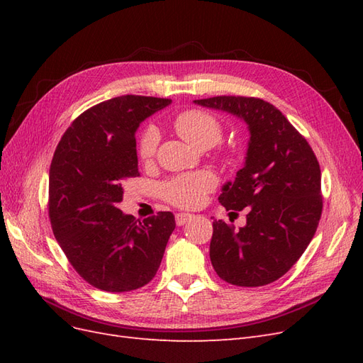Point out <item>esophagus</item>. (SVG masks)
I'll list each match as a JSON object with an SVG mask.
<instances>
[{"label":"esophagus","instance_id":"obj_1","mask_svg":"<svg viewBox=\"0 0 363 363\" xmlns=\"http://www.w3.org/2000/svg\"><path fill=\"white\" fill-rule=\"evenodd\" d=\"M189 219H192L191 213H177V215H175V224L184 225L186 223L189 221Z\"/></svg>","mask_w":363,"mask_h":363}]
</instances>
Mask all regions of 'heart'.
<instances>
[{
    "label": "heart",
    "mask_w": 363,
    "mask_h": 363,
    "mask_svg": "<svg viewBox=\"0 0 363 363\" xmlns=\"http://www.w3.org/2000/svg\"><path fill=\"white\" fill-rule=\"evenodd\" d=\"M172 125L175 131L191 145L201 147H213L221 139L223 128L219 121L208 112L196 111H184L174 118ZM159 144V131L156 127H147L139 139V156L148 160L157 150ZM216 184L215 175L208 171H199L191 174L175 175L162 186V194L164 200L179 206V207H196L200 206L206 195L211 192Z\"/></svg>",
    "instance_id": "heart-1"
}]
</instances>
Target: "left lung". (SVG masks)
Returning <instances> with one entry per match:
<instances>
[{
  "label": "left lung",
  "instance_id": "obj_1",
  "mask_svg": "<svg viewBox=\"0 0 363 363\" xmlns=\"http://www.w3.org/2000/svg\"><path fill=\"white\" fill-rule=\"evenodd\" d=\"M194 103L238 116L250 131L244 168L218 199L225 211L247 207V224L235 230L215 219L213 269L236 286L276 281L301 257L320 223V163L286 116L260 98L224 95Z\"/></svg>",
  "mask_w": 363,
  "mask_h": 363
}]
</instances>
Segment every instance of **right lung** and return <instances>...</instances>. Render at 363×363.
<instances>
[{
	"label": "right lung",
	"mask_w": 363,
	"mask_h": 363,
	"mask_svg": "<svg viewBox=\"0 0 363 363\" xmlns=\"http://www.w3.org/2000/svg\"><path fill=\"white\" fill-rule=\"evenodd\" d=\"M169 104L139 95L103 101L74 121L54 152L48 201L54 236L74 269L101 291L145 286L175 228L171 212L139 221L116 207L125 180L139 175V124Z\"/></svg>",
	"instance_id": "1"
}]
</instances>
